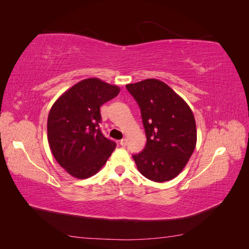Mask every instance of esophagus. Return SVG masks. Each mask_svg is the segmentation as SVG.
Segmentation results:
<instances>
[{"mask_svg": "<svg viewBox=\"0 0 249 249\" xmlns=\"http://www.w3.org/2000/svg\"><path fill=\"white\" fill-rule=\"evenodd\" d=\"M119 143H120V145H122V146H125L126 143H127V140H126V138H123L122 140L119 141Z\"/></svg>", "mask_w": 249, "mask_h": 249, "instance_id": "obj_1", "label": "esophagus"}]
</instances>
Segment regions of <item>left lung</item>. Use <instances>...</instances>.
I'll return each instance as SVG.
<instances>
[{
	"label": "left lung",
	"instance_id": "obj_1",
	"mask_svg": "<svg viewBox=\"0 0 249 249\" xmlns=\"http://www.w3.org/2000/svg\"><path fill=\"white\" fill-rule=\"evenodd\" d=\"M141 111L146 144L133 159L142 176L162 183L176 178L196 145V124L187 103L164 82L147 79L127 84Z\"/></svg>",
	"mask_w": 249,
	"mask_h": 249
}]
</instances>
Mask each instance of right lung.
Listing matches in <instances>:
<instances>
[{
    "label": "right lung",
    "instance_id": "obj_1",
    "mask_svg": "<svg viewBox=\"0 0 249 249\" xmlns=\"http://www.w3.org/2000/svg\"><path fill=\"white\" fill-rule=\"evenodd\" d=\"M120 89L100 79H86L65 91L48 117V140L61 167L77 178L95 175L107 162L116 143L100 129V108Z\"/></svg>",
    "mask_w": 249,
    "mask_h": 249
}]
</instances>
